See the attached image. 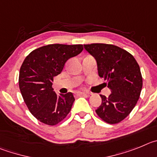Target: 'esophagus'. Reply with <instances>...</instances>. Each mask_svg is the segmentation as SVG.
<instances>
[{
  "label": "esophagus",
  "mask_w": 157,
  "mask_h": 157,
  "mask_svg": "<svg viewBox=\"0 0 157 157\" xmlns=\"http://www.w3.org/2000/svg\"><path fill=\"white\" fill-rule=\"evenodd\" d=\"M77 95H82V96H87L88 97L89 94H86L84 92H77Z\"/></svg>",
  "instance_id": "obj_1"
}]
</instances>
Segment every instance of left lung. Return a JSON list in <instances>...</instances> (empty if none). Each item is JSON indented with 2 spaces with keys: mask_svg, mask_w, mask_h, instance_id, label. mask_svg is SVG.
Returning <instances> with one entry per match:
<instances>
[{
  "mask_svg": "<svg viewBox=\"0 0 157 157\" xmlns=\"http://www.w3.org/2000/svg\"><path fill=\"white\" fill-rule=\"evenodd\" d=\"M84 46L96 59L98 75L106 80L112 92L108 98L100 94L101 104L95 110L96 113L108 124H118L129 115L140 97V67L132 55L116 45L91 44Z\"/></svg>",
  "mask_w": 157,
  "mask_h": 157,
  "instance_id": "8db88e82",
  "label": "left lung"
}]
</instances>
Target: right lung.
Here are the masks:
<instances>
[{"mask_svg": "<svg viewBox=\"0 0 157 157\" xmlns=\"http://www.w3.org/2000/svg\"><path fill=\"white\" fill-rule=\"evenodd\" d=\"M83 49L82 44H48L35 49L24 59L19 89L29 112L43 124L54 126L70 112L75 100L73 93L58 95L52 82L63 71L66 62Z\"/></svg>", "mask_w": 157, "mask_h": 157, "instance_id": "obj_1", "label": "right lung"}]
</instances>
